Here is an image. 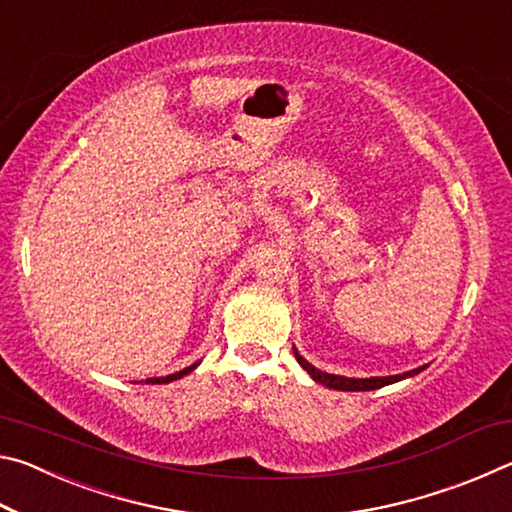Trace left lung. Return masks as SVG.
Instances as JSON below:
<instances>
[{
  "label": "left lung",
  "mask_w": 512,
  "mask_h": 512,
  "mask_svg": "<svg viewBox=\"0 0 512 512\" xmlns=\"http://www.w3.org/2000/svg\"><path fill=\"white\" fill-rule=\"evenodd\" d=\"M293 354H296V361L300 363V366L309 372L311 379L318 381V384L327 386V388H334V391H352V393H357V391H375V388H384V386H388V384H395V381H402V379H406V377H413V375H418V372L424 370V366H422V368H415V370H409V372H402V375L354 379V377L329 375V372H323V370L314 368L305 357H300L296 348H293Z\"/></svg>",
  "instance_id": "8db88e82"
}]
</instances>
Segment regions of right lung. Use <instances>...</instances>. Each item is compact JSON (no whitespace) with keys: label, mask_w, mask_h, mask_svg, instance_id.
Masks as SVG:
<instances>
[{"label":"right lung","mask_w":512,"mask_h":512,"mask_svg":"<svg viewBox=\"0 0 512 512\" xmlns=\"http://www.w3.org/2000/svg\"><path fill=\"white\" fill-rule=\"evenodd\" d=\"M196 366H198V363H194V366H189V368L180 370V372H173V375H167V377H151V379H146V384H167V381H173V379L185 377L187 372H192Z\"/></svg>","instance_id":"1"}]
</instances>
